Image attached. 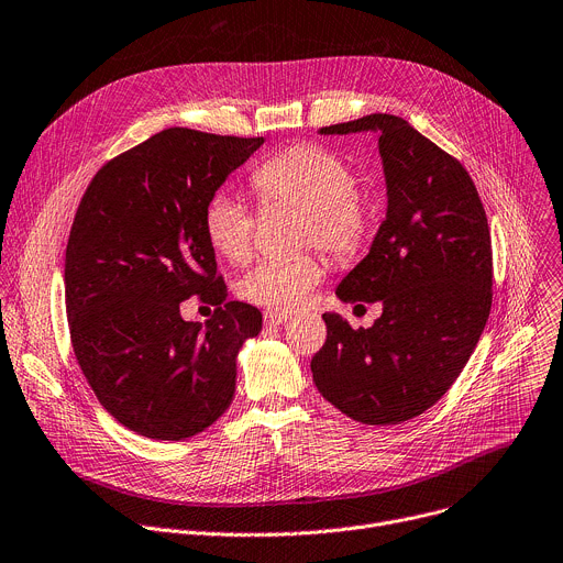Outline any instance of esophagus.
<instances>
[{"instance_id": "esophagus-1", "label": "esophagus", "mask_w": 563, "mask_h": 563, "mask_svg": "<svg viewBox=\"0 0 563 563\" xmlns=\"http://www.w3.org/2000/svg\"><path fill=\"white\" fill-rule=\"evenodd\" d=\"M291 319V314H287V312H280V310H269L267 314H265V321H267V325H283V323H287Z\"/></svg>"}]
</instances>
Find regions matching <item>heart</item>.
<instances>
[{"label": "heart", "instance_id": "1", "mask_svg": "<svg viewBox=\"0 0 563 563\" xmlns=\"http://www.w3.org/2000/svg\"><path fill=\"white\" fill-rule=\"evenodd\" d=\"M260 197L303 210L301 244H317L332 257L355 255L368 233V212L357 197V178L349 163L317 144L289 146L262 163L253 174ZM203 231L210 246L231 262H242L253 249L255 214L238 197L217 192L203 210ZM321 278L314 255L260 260L238 285L251 303L294 310L306 301Z\"/></svg>", "mask_w": 563, "mask_h": 563}]
</instances>
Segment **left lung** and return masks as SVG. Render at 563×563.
Masks as SVG:
<instances>
[{
	"label": "left lung",
	"mask_w": 563,
	"mask_h": 563,
	"mask_svg": "<svg viewBox=\"0 0 563 563\" xmlns=\"http://www.w3.org/2000/svg\"><path fill=\"white\" fill-rule=\"evenodd\" d=\"M376 133L387 212L368 253L336 285L342 303L380 301L371 328L325 312L312 357L321 396L366 426H398L457 380L492 310V235L466 169L387 112L319 129Z\"/></svg>",
	"instance_id": "left-lung-1"
}]
</instances>
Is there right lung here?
<instances>
[{"label": "right lung", "mask_w": 563, "mask_h": 563, "mask_svg": "<svg viewBox=\"0 0 563 563\" xmlns=\"http://www.w3.org/2000/svg\"><path fill=\"white\" fill-rule=\"evenodd\" d=\"M262 142L165 129L106 163L74 217L65 251L74 355L108 415L142 437L190 439L235 396L238 355L262 314L227 301L203 210ZM195 292L220 306L206 327L179 317Z\"/></svg>", "instance_id": "1"}]
</instances>
